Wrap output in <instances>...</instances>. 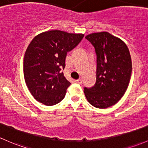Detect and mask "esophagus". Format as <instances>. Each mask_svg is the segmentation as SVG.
Returning <instances> with one entry per match:
<instances>
[{
    "label": "esophagus",
    "instance_id": "1",
    "mask_svg": "<svg viewBox=\"0 0 148 148\" xmlns=\"http://www.w3.org/2000/svg\"><path fill=\"white\" fill-rule=\"evenodd\" d=\"M76 82H77V83H79V84H81V83H82V79L81 78L77 79V80H76Z\"/></svg>",
    "mask_w": 148,
    "mask_h": 148
}]
</instances>
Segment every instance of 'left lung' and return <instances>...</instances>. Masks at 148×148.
<instances>
[{"label": "left lung", "mask_w": 148, "mask_h": 148, "mask_svg": "<svg viewBox=\"0 0 148 148\" xmlns=\"http://www.w3.org/2000/svg\"><path fill=\"white\" fill-rule=\"evenodd\" d=\"M97 55V77L95 85L84 88L88 101L94 107L105 109L116 104L125 92L132 73L128 48L119 38L108 32L85 36Z\"/></svg>", "instance_id": "obj_1"}]
</instances>
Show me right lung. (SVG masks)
<instances>
[{
	"label": "right lung",
	"instance_id": "1",
	"mask_svg": "<svg viewBox=\"0 0 148 148\" xmlns=\"http://www.w3.org/2000/svg\"><path fill=\"white\" fill-rule=\"evenodd\" d=\"M84 34L58 30L37 35L30 42L23 59L25 84L33 97L45 106H53L65 97L71 83L60 71L67 53L81 41Z\"/></svg>",
	"mask_w": 148,
	"mask_h": 148
}]
</instances>
